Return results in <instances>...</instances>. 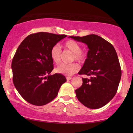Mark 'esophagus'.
<instances>
[{"instance_id":"esophagus-1","label":"esophagus","mask_w":133,"mask_h":133,"mask_svg":"<svg viewBox=\"0 0 133 133\" xmlns=\"http://www.w3.org/2000/svg\"><path fill=\"white\" fill-rule=\"evenodd\" d=\"M66 79H67V81H70V80L71 79L72 77H66Z\"/></svg>"}]
</instances>
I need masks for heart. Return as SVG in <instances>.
<instances>
[{"mask_svg":"<svg viewBox=\"0 0 133 133\" xmlns=\"http://www.w3.org/2000/svg\"><path fill=\"white\" fill-rule=\"evenodd\" d=\"M63 47L65 50L69 51L72 53V60L77 61L79 62H83L86 59V52L81 50V44L74 40H68L63 44ZM62 55V50L61 47L58 44L54 45L50 51V56L52 62L55 64H58L61 62ZM79 66L76 63L70 64L62 63L56 69V72L65 75H72L78 71Z\"/></svg>","mask_w":133,"mask_h":133,"instance_id":"obj_1","label":"heart"}]
</instances>
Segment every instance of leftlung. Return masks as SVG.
Listing matches in <instances>:
<instances>
[{"instance_id":"8db88e82","label":"left lung","mask_w":133,"mask_h":133,"mask_svg":"<svg viewBox=\"0 0 133 133\" xmlns=\"http://www.w3.org/2000/svg\"><path fill=\"white\" fill-rule=\"evenodd\" d=\"M69 38L85 43L89 48L78 74L90 78H82V85L75 90L76 96L88 108H101L113 98L120 82L121 69L116 51L111 43L95 34Z\"/></svg>"}]
</instances>
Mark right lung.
Here are the masks:
<instances>
[{
  "mask_svg": "<svg viewBox=\"0 0 133 133\" xmlns=\"http://www.w3.org/2000/svg\"><path fill=\"white\" fill-rule=\"evenodd\" d=\"M66 36L45 32L32 34L18 47L11 64L13 83L29 103L43 106L50 102L66 82L62 74L50 75L54 69L51 49Z\"/></svg>",
  "mask_w": 133,
  "mask_h": 133,
  "instance_id": "obj_1",
  "label": "right lung"
}]
</instances>
